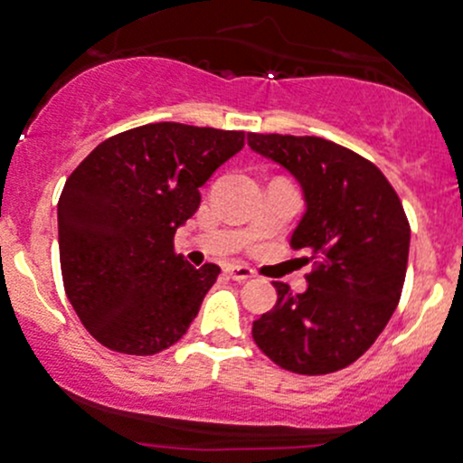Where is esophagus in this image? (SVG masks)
<instances>
[{
	"label": "esophagus",
	"instance_id": "34e87169",
	"mask_svg": "<svg viewBox=\"0 0 463 463\" xmlns=\"http://www.w3.org/2000/svg\"><path fill=\"white\" fill-rule=\"evenodd\" d=\"M225 271H227V276L233 280H250L251 276H254V269L247 265H230Z\"/></svg>",
	"mask_w": 463,
	"mask_h": 463
}]
</instances>
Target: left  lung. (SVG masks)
Listing matches in <instances>:
<instances>
[{"label": "left lung", "mask_w": 463, "mask_h": 463, "mask_svg": "<svg viewBox=\"0 0 463 463\" xmlns=\"http://www.w3.org/2000/svg\"><path fill=\"white\" fill-rule=\"evenodd\" d=\"M256 154L301 183L305 209L294 250L312 263L307 289L274 283L279 301L251 326L280 368L330 374L354 364L388 326L406 280L410 222L379 166L317 136L250 133Z\"/></svg>", "instance_id": "1"}]
</instances>
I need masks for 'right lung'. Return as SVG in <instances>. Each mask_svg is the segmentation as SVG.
I'll return each mask as SVG.
<instances>
[{
	"label": "right lung",
	"instance_id": "right-lung-1",
	"mask_svg": "<svg viewBox=\"0 0 463 463\" xmlns=\"http://www.w3.org/2000/svg\"><path fill=\"white\" fill-rule=\"evenodd\" d=\"M242 146L245 131L156 122L99 142L69 175L57 203L61 279L95 341L149 356L189 330L221 267L175 254V230Z\"/></svg>",
	"mask_w": 463,
	"mask_h": 463
}]
</instances>
